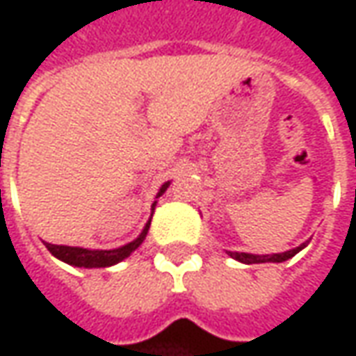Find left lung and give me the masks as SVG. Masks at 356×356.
<instances>
[{
    "label": "left lung",
    "instance_id": "8db88e82",
    "mask_svg": "<svg viewBox=\"0 0 356 356\" xmlns=\"http://www.w3.org/2000/svg\"><path fill=\"white\" fill-rule=\"evenodd\" d=\"M307 247V243H302L300 247L293 248V250H287V252H280V254H264V256H258V254H247V252H227L231 258H235L238 262H243V264H264V262H285V260H289L293 256L297 254L299 250Z\"/></svg>",
    "mask_w": 356,
    "mask_h": 356
}]
</instances>
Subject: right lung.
I'll return each mask as SVG.
<instances>
[{
  "label": "right lung",
  "instance_id": "obj_1",
  "mask_svg": "<svg viewBox=\"0 0 356 356\" xmlns=\"http://www.w3.org/2000/svg\"><path fill=\"white\" fill-rule=\"evenodd\" d=\"M170 186V183L161 186L158 196H161L165 193V188ZM152 221V220H150ZM150 221L146 223V227L140 233V237L135 238L133 243H129L125 247L121 248H113V250H88V248H81V247H65V245H51V243H46V248H48L51 254L63 260L67 264L71 266H79V268H108V266H113L121 262L123 258L131 254L133 250L140 247V243L146 237L148 233V227H150Z\"/></svg>",
  "mask_w": 356,
  "mask_h": 356
}]
</instances>
